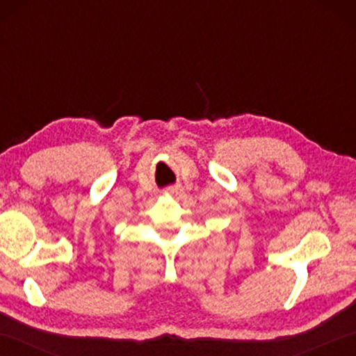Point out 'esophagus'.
Returning a JSON list of instances; mask_svg holds the SVG:
<instances>
[{
  "instance_id": "1",
  "label": "esophagus",
  "mask_w": 356,
  "mask_h": 356,
  "mask_svg": "<svg viewBox=\"0 0 356 356\" xmlns=\"http://www.w3.org/2000/svg\"><path fill=\"white\" fill-rule=\"evenodd\" d=\"M166 195H170V196H177V195H180V193H182V188H179V186H170V188H166Z\"/></svg>"
}]
</instances>
